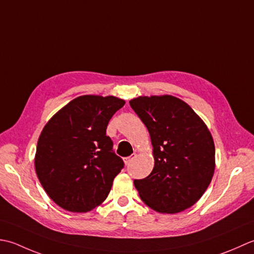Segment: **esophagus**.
Returning <instances> with one entry per match:
<instances>
[{
    "label": "esophagus",
    "mask_w": 254,
    "mask_h": 254,
    "mask_svg": "<svg viewBox=\"0 0 254 254\" xmlns=\"http://www.w3.org/2000/svg\"><path fill=\"white\" fill-rule=\"evenodd\" d=\"M137 157V154L136 153H133V154H131L130 157H126V158H124V162H125V164L126 165H128L129 163H130L132 160Z\"/></svg>",
    "instance_id": "1"
}]
</instances>
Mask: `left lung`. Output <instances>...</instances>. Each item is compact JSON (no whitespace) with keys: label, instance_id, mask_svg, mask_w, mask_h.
Wrapping results in <instances>:
<instances>
[{"label":"left lung","instance_id":"left-lung-1","mask_svg":"<svg viewBox=\"0 0 254 254\" xmlns=\"http://www.w3.org/2000/svg\"><path fill=\"white\" fill-rule=\"evenodd\" d=\"M146 125L154 167L134 180L142 201L162 214H177L197 201L213 179L215 144L209 129L192 107L172 95L139 96L129 101Z\"/></svg>","mask_w":254,"mask_h":254}]
</instances>
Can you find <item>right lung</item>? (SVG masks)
I'll use <instances>...</instances> for the list:
<instances>
[{
    "label": "right lung",
    "instance_id": "obj_1",
    "mask_svg": "<svg viewBox=\"0 0 254 254\" xmlns=\"http://www.w3.org/2000/svg\"><path fill=\"white\" fill-rule=\"evenodd\" d=\"M125 101L115 96L82 95L57 112L41 131L35 169L46 193L57 205L86 213L110 194L124 168L106 136L111 118Z\"/></svg>",
    "mask_w": 254,
    "mask_h": 254
}]
</instances>
